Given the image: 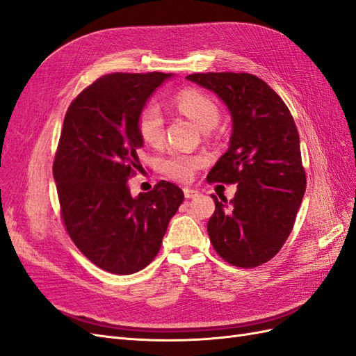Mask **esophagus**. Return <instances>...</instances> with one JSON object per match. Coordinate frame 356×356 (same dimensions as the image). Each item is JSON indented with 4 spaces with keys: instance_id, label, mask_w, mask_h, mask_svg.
Segmentation results:
<instances>
[{
    "instance_id": "1",
    "label": "esophagus",
    "mask_w": 356,
    "mask_h": 356,
    "mask_svg": "<svg viewBox=\"0 0 356 356\" xmlns=\"http://www.w3.org/2000/svg\"><path fill=\"white\" fill-rule=\"evenodd\" d=\"M184 196H186V199H193V197L199 196V191H197L196 188L186 187V188H184Z\"/></svg>"
}]
</instances>
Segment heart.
<instances>
[{
    "instance_id": "obj_1",
    "label": "heart",
    "mask_w": 356,
    "mask_h": 356,
    "mask_svg": "<svg viewBox=\"0 0 356 356\" xmlns=\"http://www.w3.org/2000/svg\"><path fill=\"white\" fill-rule=\"evenodd\" d=\"M174 105L177 110L186 114L190 120L195 122L203 131L212 129L220 120V108L211 96L207 93L186 89L174 96ZM165 118L160 106L149 101L147 102L138 115V131L145 143L156 145L163 139ZM204 165V159L197 154L184 152H170L161 159V169L165 174L181 182H187L196 175L199 168Z\"/></svg>"
}]
</instances>
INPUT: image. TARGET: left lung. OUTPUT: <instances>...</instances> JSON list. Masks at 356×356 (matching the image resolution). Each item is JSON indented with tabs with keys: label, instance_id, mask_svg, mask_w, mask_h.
Here are the masks:
<instances>
[{
	"label": "left lung",
	"instance_id": "obj_1",
	"mask_svg": "<svg viewBox=\"0 0 356 356\" xmlns=\"http://www.w3.org/2000/svg\"><path fill=\"white\" fill-rule=\"evenodd\" d=\"M187 79L217 93L233 120L230 145L208 182L238 184L224 204L212 195L208 221L213 250L232 266L251 268L281 251L306 191L300 136L288 106L270 86L248 72H199Z\"/></svg>",
	"mask_w": 356,
	"mask_h": 356
}]
</instances>
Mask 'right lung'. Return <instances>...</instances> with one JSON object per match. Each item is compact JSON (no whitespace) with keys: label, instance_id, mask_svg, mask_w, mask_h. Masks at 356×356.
Instances as JSON below:
<instances>
[{"label":"right lung","instance_id":"obj_1","mask_svg":"<svg viewBox=\"0 0 356 356\" xmlns=\"http://www.w3.org/2000/svg\"><path fill=\"white\" fill-rule=\"evenodd\" d=\"M172 74L114 72L79 93L63 118L53 160L60 218L75 246L105 272L131 275L159 254L184 193L168 181L132 197L141 168L138 115Z\"/></svg>","mask_w":356,"mask_h":356}]
</instances>
